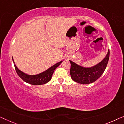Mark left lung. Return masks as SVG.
<instances>
[{"label": "left lung", "mask_w": 124, "mask_h": 124, "mask_svg": "<svg viewBox=\"0 0 124 124\" xmlns=\"http://www.w3.org/2000/svg\"><path fill=\"white\" fill-rule=\"evenodd\" d=\"M109 58V50L101 62L91 67H84L69 60L71 64V78L74 81L81 84H89L95 82L104 72Z\"/></svg>", "instance_id": "8db88e82"}]
</instances>
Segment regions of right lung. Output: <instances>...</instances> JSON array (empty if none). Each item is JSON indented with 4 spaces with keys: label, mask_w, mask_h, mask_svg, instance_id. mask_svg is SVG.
Listing matches in <instances>:
<instances>
[{
    "label": "right lung",
    "mask_w": 124,
    "mask_h": 124,
    "mask_svg": "<svg viewBox=\"0 0 124 124\" xmlns=\"http://www.w3.org/2000/svg\"><path fill=\"white\" fill-rule=\"evenodd\" d=\"M12 60L13 64H14L15 69H16L17 73L19 76V77L25 82L31 85H43L48 82L51 79L52 76L54 72V70L57 67L60 65V64L62 62V61H60L57 63L55 64V65L49 68L46 70L44 71L39 74H35V75H29V74L25 73L20 70V69H18L15 64L13 58Z\"/></svg>",
    "instance_id": "right-lung-1"
}]
</instances>
